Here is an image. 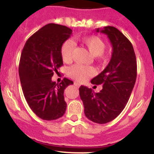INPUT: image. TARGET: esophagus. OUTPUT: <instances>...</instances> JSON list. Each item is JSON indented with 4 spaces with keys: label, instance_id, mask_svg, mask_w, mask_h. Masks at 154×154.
Listing matches in <instances>:
<instances>
[{
    "label": "esophagus",
    "instance_id": "obj_1",
    "mask_svg": "<svg viewBox=\"0 0 154 154\" xmlns=\"http://www.w3.org/2000/svg\"><path fill=\"white\" fill-rule=\"evenodd\" d=\"M74 86H75L76 87H80V83H77V82H74Z\"/></svg>",
    "mask_w": 154,
    "mask_h": 154
}]
</instances>
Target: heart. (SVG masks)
Returning <instances> with one entry per match:
<instances>
[{
  "label": "heart",
  "mask_w": 154,
  "mask_h": 154,
  "mask_svg": "<svg viewBox=\"0 0 154 154\" xmlns=\"http://www.w3.org/2000/svg\"><path fill=\"white\" fill-rule=\"evenodd\" d=\"M83 44L88 48L90 52L100 61H106L107 55L103 54L106 44L98 36H88L82 39ZM74 43L71 39H67L61 47V55L65 62H69L72 58L74 50ZM94 74V69L91 66L76 64L70 68L71 77L78 81H85Z\"/></svg>",
  "instance_id": "1"
}]
</instances>
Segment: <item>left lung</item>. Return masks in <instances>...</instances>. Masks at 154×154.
I'll return each mask as SVG.
<instances>
[{"mask_svg":"<svg viewBox=\"0 0 154 154\" xmlns=\"http://www.w3.org/2000/svg\"><path fill=\"white\" fill-rule=\"evenodd\" d=\"M96 31L106 34L112 47L109 64L91 81L103 88L95 93L81 86L79 91L87 119L94 123L106 124L119 116L128 102L136 83L137 64L133 45L121 31L111 26Z\"/></svg>","mask_w":154,"mask_h":154,"instance_id":"1","label":"left lung"}]
</instances>
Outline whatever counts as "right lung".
Returning a JSON list of instances; mask_svg holds the SVG:
<instances>
[{"mask_svg": "<svg viewBox=\"0 0 154 154\" xmlns=\"http://www.w3.org/2000/svg\"><path fill=\"white\" fill-rule=\"evenodd\" d=\"M72 33L66 26L48 24L26 42L19 62V77L29 108L43 120L61 118L66 112L64 90L73 81L65 77L60 83L53 82L63 65L61 47Z\"/></svg>", "mask_w": 154, "mask_h": 154, "instance_id": "obj_1", "label": "right lung"}]
</instances>
